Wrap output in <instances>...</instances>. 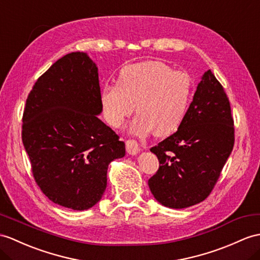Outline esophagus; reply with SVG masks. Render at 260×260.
Wrapping results in <instances>:
<instances>
[{
	"label": "esophagus",
	"mask_w": 260,
	"mask_h": 260,
	"mask_svg": "<svg viewBox=\"0 0 260 260\" xmlns=\"http://www.w3.org/2000/svg\"><path fill=\"white\" fill-rule=\"evenodd\" d=\"M125 149L129 154H137L140 151V145L136 140L129 139V140L125 141Z\"/></svg>",
	"instance_id": "obj_1"
}]
</instances>
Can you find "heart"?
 <instances>
[{
  "label": "heart",
  "instance_id": "heart-1",
  "mask_svg": "<svg viewBox=\"0 0 260 260\" xmlns=\"http://www.w3.org/2000/svg\"><path fill=\"white\" fill-rule=\"evenodd\" d=\"M193 80L187 73L161 60L131 64L121 69L117 85H106L100 92L103 113L112 128H120L136 110L139 115L131 132L167 137L184 121L193 97Z\"/></svg>",
  "mask_w": 260,
  "mask_h": 260
}]
</instances>
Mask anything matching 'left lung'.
I'll list each match as a JSON object with an SVG mask.
<instances>
[{
  "label": "left lung",
  "mask_w": 260,
  "mask_h": 260,
  "mask_svg": "<svg viewBox=\"0 0 260 260\" xmlns=\"http://www.w3.org/2000/svg\"><path fill=\"white\" fill-rule=\"evenodd\" d=\"M234 142L229 97L208 69L178 131L150 149L160 163L148 182L156 201L171 208L204 201L216 185Z\"/></svg>",
  "instance_id": "obj_1"
}]
</instances>
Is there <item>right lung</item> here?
Masks as SVG:
<instances>
[{
	"instance_id": "right-lung-1",
	"label": "right lung",
	"mask_w": 260,
	"mask_h": 260,
	"mask_svg": "<svg viewBox=\"0 0 260 260\" xmlns=\"http://www.w3.org/2000/svg\"><path fill=\"white\" fill-rule=\"evenodd\" d=\"M98 68L85 53H72L37 79L23 112L22 141L41 191L55 204L84 211L100 201L111 161L125 144L97 115Z\"/></svg>"
}]
</instances>
